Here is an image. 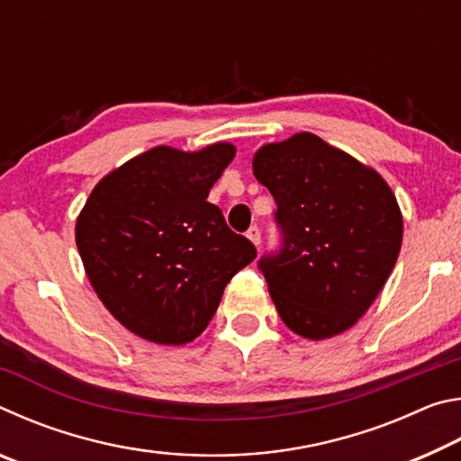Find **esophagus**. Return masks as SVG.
I'll list each match as a JSON object with an SVG mask.
<instances>
[{"label": "esophagus", "instance_id": "esophagus-1", "mask_svg": "<svg viewBox=\"0 0 461 461\" xmlns=\"http://www.w3.org/2000/svg\"><path fill=\"white\" fill-rule=\"evenodd\" d=\"M246 236H248V240H249V241H252V244H254L256 248H258V246H260V230H258V225H252V228H249V230H248V233H246Z\"/></svg>", "mask_w": 461, "mask_h": 461}]
</instances>
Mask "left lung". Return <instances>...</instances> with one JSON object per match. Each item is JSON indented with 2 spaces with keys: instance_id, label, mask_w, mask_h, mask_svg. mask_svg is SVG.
I'll return each instance as SVG.
<instances>
[{
  "instance_id": "8db88e82",
  "label": "left lung",
  "mask_w": 461,
  "mask_h": 461,
  "mask_svg": "<svg viewBox=\"0 0 461 461\" xmlns=\"http://www.w3.org/2000/svg\"><path fill=\"white\" fill-rule=\"evenodd\" d=\"M252 167L276 201L283 244L258 268L280 319L315 341L349 330L399 258L394 193L376 170L309 131L262 146Z\"/></svg>"
}]
</instances>
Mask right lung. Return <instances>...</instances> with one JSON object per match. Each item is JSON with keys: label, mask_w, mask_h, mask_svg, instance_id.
I'll return each instance as SVG.
<instances>
[{"label": "right lung", "mask_w": 461, "mask_h": 461, "mask_svg": "<svg viewBox=\"0 0 461 461\" xmlns=\"http://www.w3.org/2000/svg\"><path fill=\"white\" fill-rule=\"evenodd\" d=\"M236 156L156 146L101 178L77 220L85 272L105 309L148 341L183 346L205 331L225 285L256 258L209 189Z\"/></svg>", "instance_id": "obj_1"}]
</instances>
